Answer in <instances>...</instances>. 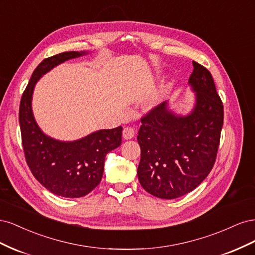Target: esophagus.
Here are the masks:
<instances>
[{
    "mask_svg": "<svg viewBox=\"0 0 255 255\" xmlns=\"http://www.w3.org/2000/svg\"><path fill=\"white\" fill-rule=\"evenodd\" d=\"M122 135H123V138L125 139H132V138L135 136V129L134 128H130V127H127L125 128V129H123L122 132Z\"/></svg>",
    "mask_w": 255,
    "mask_h": 255,
    "instance_id": "34e87169",
    "label": "esophagus"
}]
</instances>
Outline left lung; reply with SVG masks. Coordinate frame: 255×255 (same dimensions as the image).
Here are the masks:
<instances>
[{
	"instance_id": "8db88e82",
	"label": "left lung",
	"mask_w": 255,
	"mask_h": 255,
	"mask_svg": "<svg viewBox=\"0 0 255 255\" xmlns=\"http://www.w3.org/2000/svg\"><path fill=\"white\" fill-rule=\"evenodd\" d=\"M188 84L196 103L186 116L163 102L141 118L138 180L145 191L175 199L201 184L215 164L223 125V105L211 72L192 61Z\"/></svg>"
}]
</instances>
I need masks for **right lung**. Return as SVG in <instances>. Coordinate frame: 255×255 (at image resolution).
<instances>
[{
  "label": "right lung",
  "mask_w": 255,
  "mask_h": 255,
  "mask_svg": "<svg viewBox=\"0 0 255 255\" xmlns=\"http://www.w3.org/2000/svg\"><path fill=\"white\" fill-rule=\"evenodd\" d=\"M87 52H64L43 59L34 70L23 92L19 122L26 163L35 179L49 191L65 198L88 195L101 182L106 154L121 144L122 128L100 129L73 141H60L45 135L32 110L36 83L64 61Z\"/></svg>",
  "instance_id": "obj_1"
}]
</instances>
